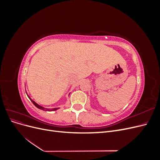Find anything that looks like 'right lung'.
I'll use <instances>...</instances> for the list:
<instances>
[{
  "instance_id": "right-lung-1",
  "label": "right lung",
  "mask_w": 160,
  "mask_h": 160,
  "mask_svg": "<svg viewBox=\"0 0 160 160\" xmlns=\"http://www.w3.org/2000/svg\"><path fill=\"white\" fill-rule=\"evenodd\" d=\"M28 98L30 99V100L32 101V103L34 105H35L36 106V107H37V108L40 109H42V110H44V111H50L49 109H45V108H43V107H42V106H41V105H38L37 103H35V101H32V99L30 98V97H28ZM59 109V108H55V109H53L52 110H53V111H55V110H57V109Z\"/></svg>"
}]
</instances>
